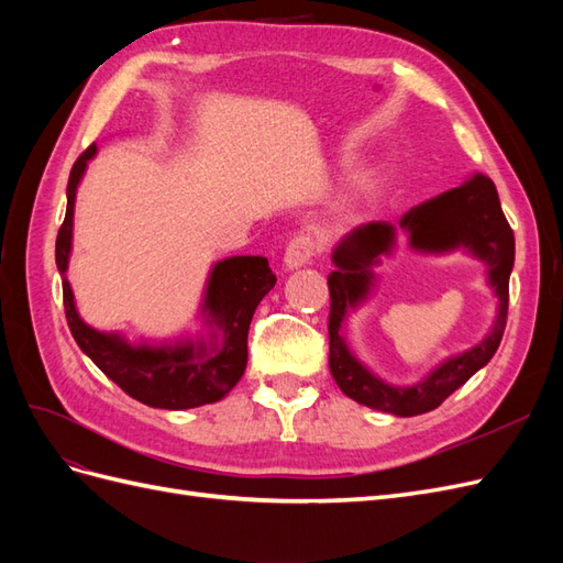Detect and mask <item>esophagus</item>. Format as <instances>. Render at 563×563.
Listing matches in <instances>:
<instances>
[{
	"label": "esophagus",
	"instance_id": "obj_1",
	"mask_svg": "<svg viewBox=\"0 0 563 563\" xmlns=\"http://www.w3.org/2000/svg\"><path fill=\"white\" fill-rule=\"evenodd\" d=\"M312 253H314V242L310 240L308 234L294 236V240L288 242V246L284 251V267L286 269H300L312 261Z\"/></svg>",
	"mask_w": 563,
	"mask_h": 563
}]
</instances>
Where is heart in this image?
Returning <instances> with one entry per match:
<instances>
[{
  "label": "heart",
  "mask_w": 563,
  "mask_h": 563,
  "mask_svg": "<svg viewBox=\"0 0 563 563\" xmlns=\"http://www.w3.org/2000/svg\"><path fill=\"white\" fill-rule=\"evenodd\" d=\"M354 199H356V195H350V197H347V201H354Z\"/></svg>",
  "instance_id": "obj_1"
}]
</instances>
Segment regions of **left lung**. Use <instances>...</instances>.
Returning a JSON list of instances; mask_svg holds the SVG:
<instances>
[{"mask_svg":"<svg viewBox=\"0 0 563 563\" xmlns=\"http://www.w3.org/2000/svg\"><path fill=\"white\" fill-rule=\"evenodd\" d=\"M397 231H406L409 245L419 252L445 254L465 250L482 260L487 265L492 290L499 298L497 319L481 343L438 365L413 386H389L378 379L355 360L344 338L346 317L361 307L377 285L372 267L394 252ZM331 261L335 269L329 275V368L338 387L356 404L399 418L434 411L496 354L507 323L515 232L507 223L498 190L488 176L472 174L453 190L418 203L399 218V225H391L387 220L356 225L335 244Z\"/></svg>","mask_w":563,"mask_h":563,"instance_id":"obj_1","label":"left lung"}]
</instances>
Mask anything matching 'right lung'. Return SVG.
<instances>
[{
  "label": "right lung",
  "mask_w": 563,
  "mask_h": 563,
  "mask_svg": "<svg viewBox=\"0 0 563 563\" xmlns=\"http://www.w3.org/2000/svg\"><path fill=\"white\" fill-rule=\"evenodd\" d=\"M96 152L98 147L91 145L73 166L67 180V211L56 240L67 327L79 350L141 404L168 411L216 404L244 376L251 319L258 302L275 288L277 277L272 275L263 255H232L213 263L199 305L201 331L197 335L129 343L122 333L89 327L77 312L73 286L65 272L73 253L77 187Z\"/></svg>",
  "instance_id": "right-lung-1"
}]
</instances>
